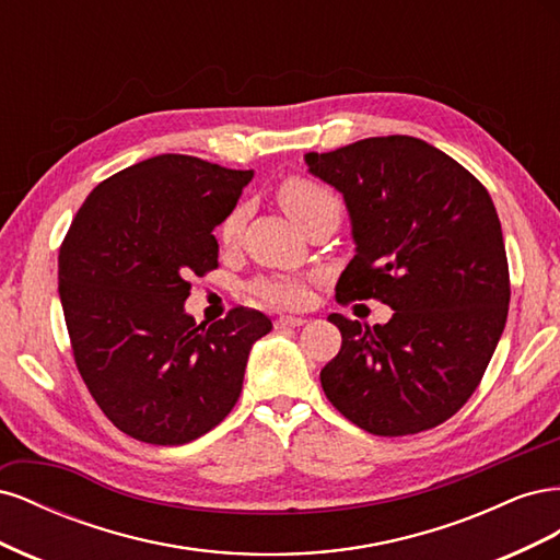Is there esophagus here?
Segmentation results:
<instances>
[{"mask_svg":"<svg viewBox=\"0 0 560 560\" xmlns=\"http://www.w3.org/2000/svg\"><path fill=\"white\" fill-rule=\"evenodd\" d=\"M306 325V317H296V315H280L276 319V327L278 329H284V327H301Z\"/></svg>","mask_w":560,"mask_h":560,"instance_id":"1","label":"esophagus"}]
</instances>
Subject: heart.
Listing matches in <instances>:
<instances>
[{"label":"heart","instance_id":"heart-1","mask_svg":"<svg viewBox=\"0 0 560 560\" xmlns=\"http://www.w3.org/2000/svg\"><path fill=\"white\" fill-rule=\"evenodd\" d=\"M278 200L294 224L303 222V219L319 210L338 212L336 196L327 189V186H322L319 182H313L308 177H287L278 186ZM243 226H245V210L235 208L222 224L219 238H222L224 245H233L241 238ZM254 294L261 296L268 303H273V306L299 308L308 301V287L296 278H266L254 284Z\"/></svg>","mask_w":560,"mask_h":560}]
</instances>
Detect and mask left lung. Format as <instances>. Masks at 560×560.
<instances>
[{
	"label": "left lung",
	"mask_w": 560,
	"mask_h": 560,
	"mask_svg": "<svg viewBox=\"0 0 560 560\" xmlns=\"http://www.w3.org/2000/svg\"><path fill=\"white\" fill-rule=\"evenodd\" d=\"M343 196L354 257L336 299H381L385 325L338 313L341 350L319 371L327 399L381 436L448 420L477 389L510 311L500 219L483 184L409 135L303 156Z\"/></svg>",
	"instance_id": "8db88e82"
}]
</instances>
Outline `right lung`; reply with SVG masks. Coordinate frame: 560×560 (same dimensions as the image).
Here are the masks:
<instances>
[{
    "label": "right lung",
    "mask_w": 560,
    "mask_h": 560,
    "mask_svg": "<svg viewBox=\"0 0 560 560\" xmlns=\"http://www.w3.org/2000/svg\"><path fill=\"white\" fill-rule=\"evenodd\" d=\"M254 171L161 154L112 175L83 200L58 257L74 362L103 413L128 436L179 446L241 397L254 341L273 325L233 308L210 327L184 311L189 276L217 268L214 229Z\"/></svg>",
    "instance_id": "add662e5"
}]
</instances>
